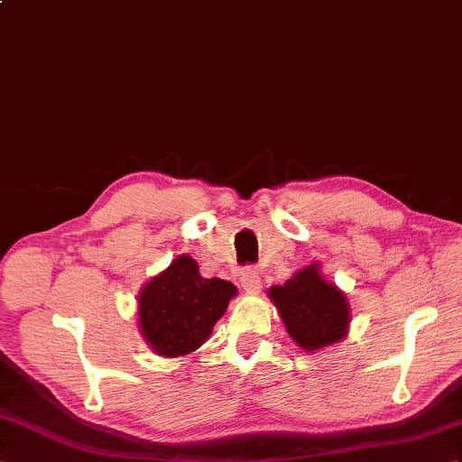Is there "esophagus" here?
<instances>
[{
  "label": "esophagus",
  "instance_id": "34e87169",
  "mask_svg": "<svg viewBox=\"0 0 462 462\" xmlns=\"http://www.w3.org/2000/svg\"><path fill=\"white\" fill-rule=\"evenodd\" d=\"M241 286L249 291V294H258L263 290V280L258 276L256 268H245L241 273Z\"/></svg>",
  "mask_w": 462,
  "mask_h": 462
}]
</instances>
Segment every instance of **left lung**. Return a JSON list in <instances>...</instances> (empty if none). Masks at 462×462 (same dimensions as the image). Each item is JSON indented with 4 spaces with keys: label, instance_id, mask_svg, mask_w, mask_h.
Segmentation results:
<instances>
[{
    "label": "left lung",
    "instance_id": "left-lung-1",
    "mask_svg": "<svg viewBox=\"0 0 462 462\" xmlns=\"http://www.w3.org/2000/svg\"><path fill=\"white\" fill-rule=\"evenodd\" d=\"M268 298L301 351L318 353L348 333L351 306L345 291L323 278L319 263L300 268L282 286H270Z\"/></svg>",
    "mask_w": 462,
    "mask_h": 462
}]
</instances>
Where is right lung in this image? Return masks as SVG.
<instances>
[{
    "mask_svg": "<svg viewBox=\"0 0 462 462\" xmlns=\"http://www.w3.org/2000/svg\"><path fill=\"white\" fill-rule=\"evenodd\" d=\"M237 286L204 278L192 256L180 254L152 276L137 296L139 329L154 355L176 358L198 351L225 311Z\"/></svg>",
    "mask_w": 462,
    "mask_h": 462,
    "instance_id": "1",
    "label": "right lung"
}]
</instances>
